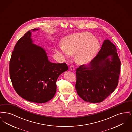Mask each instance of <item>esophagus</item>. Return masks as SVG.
I'll return each instance as SVG.
<instances>
[{
    "instance_id": "1",
    "label": "esophagus",
    "mask_w": 132,
    "mask_h": 132,
    "mask_svg": "<svg viewBox=\"0 0 132 132\" xmlns=\"http://www.w3.org/2000/svg\"><path fill=\"white\" fill-rule=\"evenodd\" d=\"M69 69H70V70H71V71H74V70H75L74 67H73V66H71L70 67V68H69Z\"/></svg>"
}]
</instances>
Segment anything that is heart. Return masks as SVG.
Masks as SVG:
<instances>
[{
	"label": "heart",
	"instance_id": "1",
	"mask_svg": "<svg viewBox=\"0 0 132 132\" xmlns=\"http://www.w3.org/2000/svg\"><path fill=\"white\" fill-rule=\"evenodd\" d=\"M100 43L97 38L88 32L74 34L64 38L62 46L57 52L63 56L68 58L69 55H75L76 62L84 65L90 62L97 53Z\"/></svg>",
	"mask_w": 132,
	"mask_h": 132
}]
</instances>
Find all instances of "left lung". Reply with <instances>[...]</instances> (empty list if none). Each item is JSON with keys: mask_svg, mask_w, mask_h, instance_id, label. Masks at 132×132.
<instances>
[{"mask_svg": "<svg viewBox=\"0 0 132 132\" xmlns=\"http://www.w3.org/2000/svg\"><path fill=\"white\" fill-rule=\"evenodd\" d=\"M121 62L116 46L105 39L97 55L88 65L76 70V89L84 101L101 102L117 87Z\"/></svg>", "mask_w": 132, "mask_h": 132, "instance_id": "1", "label": "left lung"}]
</instances>
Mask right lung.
<instances>
[{"instance_id": "right-lung-1", "label": "right lung", "mask_w": 132, "mask_h": 132, "mask_svg": "<svg viewBox=\"0 0 132 132\" xmlns=\"http://www.w3.org/2000/svg\"><path fill=\"white\" fill-rule=\"evenodd\" d=\"M15 45L9 64L10 77L16 93L32 102L43 103L51 100L56 92L58 77L68 70L66 63H53L44 48L34 44L31 31Z\"/></svg>"}]
</instances>
